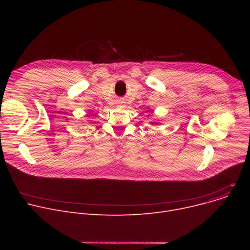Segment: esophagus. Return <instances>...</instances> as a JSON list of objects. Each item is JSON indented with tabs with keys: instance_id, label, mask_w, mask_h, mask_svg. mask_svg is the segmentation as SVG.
Masks as SVG:
<instances>
[{
	"instance_id": "34e87169",
	"label": "esophagus",
	"mask_w": 250,
	"mask_h": 250,
	"mask_svg": "<svg viewBox=\"0 0 250 250\" xmlns=\"http://www.w3.org/2000/svg\"><path fill=\"white\" fill-rule=\"evenodd\" d=\"M125 102H124V101H122V100L117 101V104H118V105H125Z\"/></svg>"
}]
</instances>
